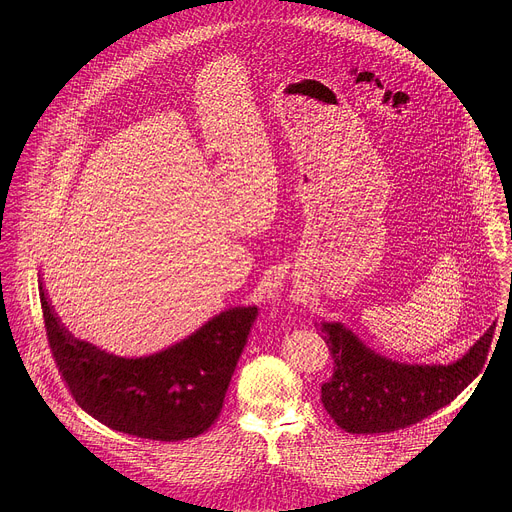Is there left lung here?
I'll return each instance as SVG.
<instances>
[{"label":"left lung","instance_id":"left-lung-1","mask_svg":"<svg viewBox=\"0 0 512 512\" xmlns=\"http://www.w3.org/2000/svg\"><path fill=\"white\" fill-rule=\"evenodd\" d=\"M334 373L322 405L348 433H389L452 403L482 371L494 326L452 364H405L364 346L340 322L322 324Z\"/></svg>","mask_w":512,"mask_h":512}]
</instances>
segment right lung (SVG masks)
<instances>
[{
	"instance_id": "1",
	"label": "right lung",
	"mask_w": 512,
	"mask_h": 512,
	"mask_svg": "<svg viewBox=\"0 0 512 512\" xmlns=\"http://www.w3.org/2000/svg\"><path fill=\"white\" fill-rule=\"evenodd\" d=\"M52 358L70 395L111 429L156 442L204 433L223 401L257 320V308H233L182 342L143 358H123L77 340L56 316L40 285Z\"/></svg>"
}]
</instances>
